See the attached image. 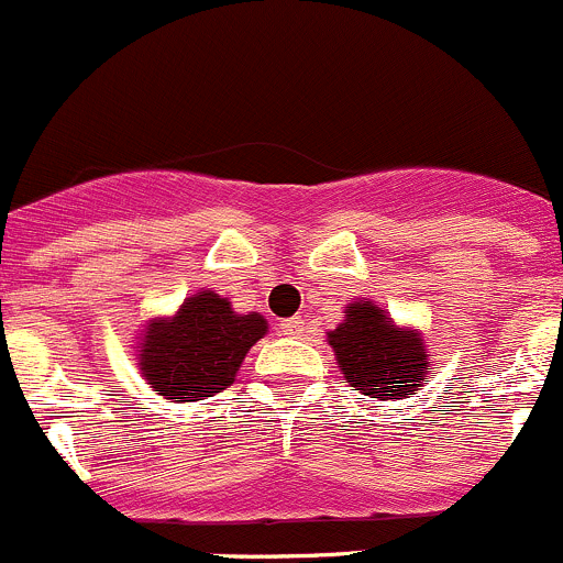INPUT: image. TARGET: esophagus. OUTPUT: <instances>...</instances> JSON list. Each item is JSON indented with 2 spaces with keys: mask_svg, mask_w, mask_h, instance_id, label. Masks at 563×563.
<instances>
[{
  "mask_svg": "<svg viewBox=\"0 0 563 563\" xmlns=\"http://www.w3.org/2000/svg\"><path fill=\"white\" fill-rule=\"evenodd\" d=\"M280 329H283V334H288V338H299V334H302V329H305V321L299 316L286 318V321L280 323Z\"/></svg>",
  "mask_w": 563,
  "mask_h": 563,
  "instance_id": "esophagus-1",
  "label": "esophagus"
}]
</instances>
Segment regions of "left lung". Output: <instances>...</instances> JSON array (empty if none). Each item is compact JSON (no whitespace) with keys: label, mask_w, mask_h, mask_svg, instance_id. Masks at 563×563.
Returning a JSON list of instances; mask_svg holds the SVG:
<instances>
[{"label":"left lung","mask_w":563,"mask_h":563,"mask_svg":"<svg viewBox=\"0 0 563 563\" xmlns=\"http://www.w3.org/2000/svg\"><path fill=\"white\" fill-rule=\"evenodd\" d=\"M345 382L367 397L402 400L417 395L428 376V351L422 334L400 329L371 302H354L345 321L329 332Z\"/></svg>","instance_id":"left-lung-1"}]
</instances>
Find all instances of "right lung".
<instances>
[{
    "instance_id": "add662e5",
    "label": "right lung",
    "mask_w": 563,
    "mask_h": 563,
    "mask_svg": "<svg viewBox=\"0 0 563 563\" xmlns=\"http://www.w3.org/2000/svg\"><path fill=\"white\" fill-rule=\"evenodd\" d=\"M266 334L264 316H236L214 291L192 294L172 321L150 323L139 365L157 395L196 402L234 384L236 371Z\"/></svg>"
}]
</instances>
